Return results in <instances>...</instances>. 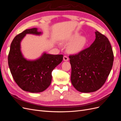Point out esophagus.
I'll return each instance as SVG.
<instances>
[{
	"label": "esophagus",
	"mask_w": 121,
	"mask_h": 121,
	"mask_svg": "<svg viewBox=\"0 0 121 121\" xmlns=\"http://www.w3.org/2000/svg\"><path fill=\"white\" fill-rule=\"evenodd\" d=\"M63 60H64V61H68L69 60V58H68V57L67 56H64L63 57Z\"/></svg>",
	"instance_id": "obj_1"
}]
</instances>
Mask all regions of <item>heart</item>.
Listing matches in <instances>:
<instances>
[{"label":"heart","instance_id":"1","mask_svg":"<svg viewBox=\"0 0 121 121\" xmlns=\"http://www.w3.org/2000/svg\"><path fill=\"white\" fill-rule=\"evenodd\" d=\"M86 40L83 37H80L79 33H76L69 39L68 43L70 44L68 47L69 52L72 53H78L82 50L86 44Z\"/></svg>","mask_w":121,"mask_h":121}]
</instances>
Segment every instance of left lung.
<instances>
[{"label": "left lung", "instance_id": "1", "mask_svg": "<svg viewBox=\"0 0 121 121\" xmlns=\"http://www.w3.org/2000/svg\"><path fill=\"white\" fill-rule=\"evenodd\" d=\"M95 39L89 47L69 56L73 86L81 92H94L101 88L110 74L114 54L110 41L96 30Z\"/></svg>", "mask_w": 121, "mask_h": 121}]
</instances>
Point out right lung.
<instances>
[{"mask_svg": "<svg viewBox=\"0 0 121 121\" xmlns=\"http://www.w3.org/2000/svg\"><path fill=\"white\" fill-rule=\"evenodd\" d=\"M37 28L26 29L15 36L11 42L8 56L9 66L13 78L23 91L40 92L51 83L52 72L63 60V55L44 53L36 60H27L21 51V42L26 34L40 35Z\"/></svg>", "mask_w": 121, "mask_h": 121, "instance_id": "obj_1", "label": "right lung"}]
</instances>
